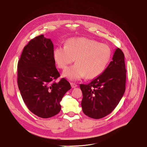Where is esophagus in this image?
Wrapping results in <instances>:
<instances>
[{"label": "esophagus", "instance_id": "obj_1", "mask_svg": "<svg viewBox=\"0 0 147 147\" xmlns=\"http://www.w3.org/2000/svg\"><path fill=\"white\" fill-rule=\"evenodd\" d=\"M70 85L71 86V87L73 88H76L78 86V85L74 83H70Z\"/></svg>", "mask_w": 147, "mask_h": 147}]
</instances>
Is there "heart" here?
Wrapping results in <instances>:
<instances>
[{
	"label": "heart",
	"instance_id": "1",
	"mask_svg": "<svg viewBox=\"0 0 147 147\" xmlns=\"http://www.w3.org/2000/svg\"><path fill=\"white\" fill-rule=\"evenodd\" d=\"M58 67L67 68L74 61L76 64L66 69L63 76L71 80L84 77L94 78L105 69L111 55L110 47L86 37L71 38L65 45L57 46L53 53Z\"/></svg>",
	"mask_w": 147,
	"mask_h": 147
}]
</instances>
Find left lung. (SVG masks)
Wrapping results in <instances>:
<instances>
[{"label": "left lung", "mask_w": 147, "mask_h": 147, "mask_svg": "<svg viewBox=\"0 0 147 147\" xmlns=\"http://www.w3.org/2000/svg\"><path fill=\"white\" fill-rule=\"evenodd\" d=\"M126 73L124 54L117 48L112 61L101 75L88 84H80L81 106L86 115L99 119L113 111L124 93Z\"/></svg>", "instance_id": "1"}]
</instances>
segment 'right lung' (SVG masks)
<instances>
[{"label":"right lung","mask_w":147,"mask_h":147,"mask_svg":"<svg viewBox=\"0 0 147 147\" xmlns=\"http://www.w3.org/2000/svg\"><path fill=\"white\" fill-rule=\"evenodd\" d=\"M54 45L41 34L24 46L18 63V86L28 109L41 118H49L61 110L60 101L70 90L69 82L60 77L53 55Z\"/></svg>","instance_id":"right-lung-1"}]
</instances>
